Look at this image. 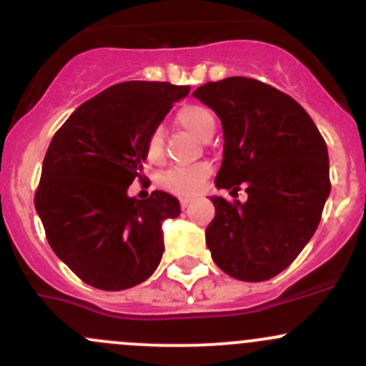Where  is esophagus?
Masks as SVG:
<instances>
[{"mask_svg": "<svg viewBox=\"0 0 366 366\" xmlns=\"http://www.w3.org/2000/svg\"><path fill=\"white\" fill-rule=\"evenodd\" d=\"M179 204H182V209H187V207L190 206V200H187V199H182V200H179Z\"/></svg>", "mask_w": 366, "mask_h": 366, "instance_id": "1", "label": "esophagus"}]
</instances>
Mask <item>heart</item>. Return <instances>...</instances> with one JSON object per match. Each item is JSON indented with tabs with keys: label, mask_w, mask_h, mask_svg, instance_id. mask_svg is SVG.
Instances as JSON below:
<instances>
[{
	"label": "heart",
	"mask_w": 366,
	"mask_h": 366,
	"mask_svg": "<svg viewBox=\"0 0 366 366\" xmlns=\"http://www.w3.org/2000/svg\"><path fill=\"white\" fill-rule=\"evenodd\" d=\"M176 122L184 131L204 141L213 136L216 127L213 113L200 104L182 106L176 112ZM144 155L153 164L164 160V136L159 129L152 131L144 141ZM209 172V166H204V164L192 167H174L162 176V187L182 197H192L202 190Z\"/></svg>",
	"instance_id": "heart-1"
}]
</instances>
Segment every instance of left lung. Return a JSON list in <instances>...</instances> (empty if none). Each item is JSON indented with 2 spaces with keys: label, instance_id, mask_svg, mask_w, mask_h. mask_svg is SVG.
I'll return each mask as SVG.
<instances>
[{
  "label": "left lung",
  "instance_id": "left-lung-1",
  "mask_svg": "<svg viewBox=\"0 0 366 366\" xmlns=\"http://www.w3.org/2000/svg\"><path fill=\"white\" fill-rule=\"evenodd\" d=\"M194 97L223 125L216 187L247 200L213 197L206 244L216 265L239 281H267L292 265L321 222L330 195L326 143L288 94L254 78L207 81Z\"/></svg>",
  "mask_w": 366,
  "mask_h": 366
}]
</instances>
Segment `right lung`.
I'll return each instance as SVG.
<instances>
[{
  "label": "right lung",
  "mask_w": 366,
  "mask_h": 366,
  "mask_svg": "<svg viewBox=\"0 0 366 366\" xmlns=\"http://www.w3.org/2000/svg\"><path fill=\"white\" fill-rule=\"evenodd\" d=\"M190 87L124 81L78 106L54 134L34 194L46 241L87 285L120 292L147 281L164 253L162 222L182 213L155 190L127 195L143 182L144 141Z\"/></svg>",
  "instance_id": "1"
}]
</instances>
